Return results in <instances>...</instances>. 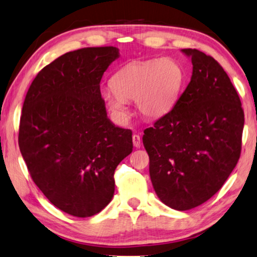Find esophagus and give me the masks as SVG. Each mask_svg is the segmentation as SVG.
I'll use <instances>...</instances> for the list:
<instances>
[{
    "mask_svg": "<svg viewBox=\"0 0 257 257\" xmlns=\"http://www.w3.org/2000/svg\"><path fill=\"white\" fill-rule=\"evenodd\" d=\"M133 143H134V146H135L136 149H140L141 148V137L138 135H134L133 136Z\"/></svg>",
    "mask_w": 257,
    "mask_h": 257,
    "instance_id": "obj_1",
    "label": "esophagus"
}]
</instances>
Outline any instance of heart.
I'll return each instance as SVG.
<instances>
[{"mask_svg": "<svg viewBox=\"0 0 257 257\" xmlns=\"http://www.w3.org/2000/svg\"><path fill=\"white\" fill-rule=\"evenodd\" d=\"M184 82V70L173 58L132 63L113 75L112 89H104L101 98L119 122L127 121V100L133 99L142 115L159 119L172 111Z\"/></svg>", "mask_w": 257, "mask_h": 257, "instance_id": "obj_1", "label": "heart"}]
</instances>
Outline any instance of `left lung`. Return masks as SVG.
Masks as SVG:
<instances>
[{
    "label": "left lung",
    "instance_id": "8db88e82",
    "mask_svg": "<svg viewBox=\"0 0 257 257\" xmlns=\"http://www.w3.org/2000/svg\"><path fill=\"white\" fill-rule=\"evenodd\" d=\"M192 76L172 111L144 130L150 177L159 199L189 210L221 189L240 158L245 115L238 92L213 57L182 49Z\"/></svg>",
    "mask_w": 257,
    "mask_h": 257
}]
</instances>
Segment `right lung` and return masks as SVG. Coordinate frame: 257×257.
Here are the masks:
<instances>
[{
  "instance_id": "add662e5",
  "label": "right lung",
  "mask_w": 257,
  "mask_h": 257,
  "mask_svg": "<svg viewBox=\"0 0 257 257\" xmlns=\"http://www.w3.org/2000/svg\"><path fill=\"white\" fill-rule=\"evenodd\" d=\"M115 47L83 48L58 57L32 82L18 143L36 186L52 205L90 217L112 200L114 170L133 151L132 130L107 117L100 95Z\"/></svg>"
}]
</instances>
